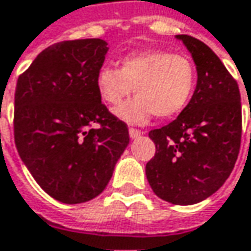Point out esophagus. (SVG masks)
Instances as JSON below:
<instances>
[{
	"mask_svg": "<svg viewBox=\"0 0 251 251\" xmlns=\"http://www.w3.org/2000/svg\"><path fill=\"white\" fill-rule=\"evenodd\" d=\"M144 132H141L139 129H135V127H129V136L132 138V139H136V138H139L141 135H142Z\"/></svg>",
	"mask_w": 251,
	"mask_h": 251,
	"instance_id": "34e87169",
	"label": "esophagus"
}]
</instances>
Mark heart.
<instances>
[{
  "instance_id": "heart-1",
  "label": "heart",
  "mask_w": 251,
  "mask_h": 251,
  "mask_svg": "<svg viewBox=\"0 0 251 251\" xmlns=\"http://www.w3.org/2000/svg\"><path fill=\"white\" fill-rule=\"evenodd\" d=\"M132 87L136 96L115 110L118 118L132 124H144L153 115L170 119L191 102L197 69L187 56L152 49L122 57L119 69L103 66L96 75L98 93L109 106H119Z\"/></svg>"
}]
</instances>
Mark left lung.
I'll return each mask as SVG.
<instances>
[{
  "mask_svg": "<svg viewBox=\"0 0 251 251\" xmlns=\"http://www.w3.org/2000/svg\"><path fill=\"white\" fill-rule=\"evenodd\" d=\"M197 66V87L171 124L153 129L156 152L147 164L152 191L176 205L197 204L214 194L234 168L241 141L237 81L217 54L191 35H176Z\"/></svg>",
  "mask_w": 251,
  "mask_h": 251,
  "instance_id": "left-lung-1",
  "label": "left lung"
}]
</instances>
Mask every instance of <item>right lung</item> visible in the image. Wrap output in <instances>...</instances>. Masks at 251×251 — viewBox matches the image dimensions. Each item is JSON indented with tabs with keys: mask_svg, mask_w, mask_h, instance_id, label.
I'll return each instance as SVG.
<instances>
[{
	"mask_svg": "<svg viewBox=\"0 0 251 251\" xmlns=\"http://www.w3.org/2000/svg\"><path fill=\"white\" fill-rule=\"evenodd\" d=\"M107 50L100 38L56 43L17 81V151L37 184L64 204L102 193L129 144L127 126L107 110L96 89Z\"/></svg>",
	"mask_w": 251,
	"mask_h": 251,
	"instance_id": "1",
	"label": "right lung"
}]
</instances>
